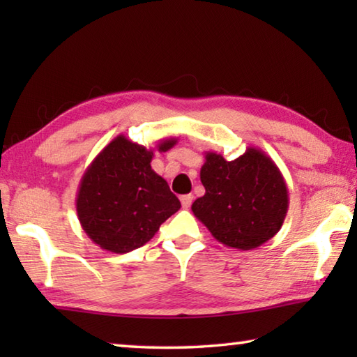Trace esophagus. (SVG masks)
Segmentation results:
<instances>
[{
	"label": "esophagus",
	"mask_w": 357,
	"mask_h": 357,
	"mask_svg": "<svg viewBox=\"0 0 357 357\" xmlns=\"http://www.w3.org/2000/svg\"><path fill=\"white\" fill-rule=\"evenodd\" d=\"M179 200H181V204H183V208H190V204L193 202V195H192V193H187V195H181Z\"/></svg>",
	"instance_id": "obj_1"
}]
</instances>
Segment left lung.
Instances as JSON below:
<instances>
[{
    "label": "left lung",
    "mask_w": 357,
    "mask_h": 357,
    "mask_svg": "<svg viewBox=\"0 0 357 357\" xmlns=\"http://www.w3.org/2000/svg\"><path fill=\"white\" fill-rule=\"evenodd\" d=\"M200 179L204 195L193 215L220 244L252 250L274 238L288 213V187L275 162L258 148L234 160L206 151Z\"/></svg>",
    "instance_id": "8db88e82"
}]
</instances>
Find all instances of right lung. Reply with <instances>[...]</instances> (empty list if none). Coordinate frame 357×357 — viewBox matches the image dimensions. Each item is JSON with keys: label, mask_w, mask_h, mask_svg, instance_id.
Here are the masks:
<instances>
[{"label": "right lung", "mask_w": 357, "mask_h": 357, "mask_svg": "<svg viewBox=\"0 0 357 357\" xmlns=\"http://www.w3.org/2000/svg\"><path fill=\"white\" fill-rule=\"evenodd\" d=\"M176 143L178 138H162L157 151L165 153ZM153 157L154 149L118 135L84 170L77 215L83 231L100 249L113 253L138 249L181 208L167 181L151 168Z\"/></svg>", "instance_id": "obj_1"}]
</instances>
